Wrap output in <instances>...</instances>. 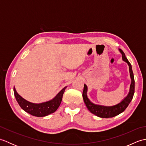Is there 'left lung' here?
<instances>
[{"mask_svg":"<svg viewBox=\"0 0 146 146\" xmlns=\"http://www.w3.org/2000/svg\"><path fill=\"white\" fill-rule=\"evenodd\" d=\"M119 50L120 53L122 54V60L123 61L126 62V63L129 65L130 76H131V85H130L129 94L122 101L120 102V103L115 105H112V106H104V105H97L92 103V102L89 100L87 97V91H88L87 86H86L85 84H84V88H83V95H82L83 98V101H84L86 106L87 107L88 110L90 111L91 113L101 118L113 117L123 112V111L126 109V108L128 107L129 104L131 103V100H132L133 96H134V94L135 81H134V74H133V71L132 69V66L131 63H129V61H128L127 59L124 52H123V51L121 50L120 49H119Z\"/></svg>","mask_w":146,"mask_h":146,"instance_id":"8db88e82","label":"left lung"}]
</instances>
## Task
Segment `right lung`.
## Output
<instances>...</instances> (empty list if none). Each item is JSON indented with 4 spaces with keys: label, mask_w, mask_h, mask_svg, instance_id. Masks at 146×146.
<instances>
[{
    "label": "right lung",
    "mask_w": 146,
    "mask_h": 146,
    "mask_svg": "<svg viewBox=\"0 0 146 146\" xmlns=\"http://www.w3.org/2000/svg\"><path fill=\"white\" fill-rule=\"evenodd\" d=\"M66 87L67 86L64 87L51 100L40 104L32 103L25 100L18 94L15 87H14V92L15 99L19 105L24 111L33 116L41 117L47 116L56 111L61 104L63 95Z\"/></svg>",
    "instance_id": "1"
}]
</instances>
